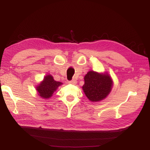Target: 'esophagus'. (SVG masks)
<instances>
[{
  "mask_svg": "<svg viewBox=\"0 0 150 150\" xmlns=\"http://www.w3.org/2000/svg\"><path fill=\"white\" fill-rule=\"evenodd\" d=\"M69 83H71V84H76V83H77V80L76 79H72V81H69Z\"/></svg>",
  "mask_w": 150,
  "mask_h": 150,
  "instance_id": "34e87169",
  "label": "esophagus"
}]
</instances>
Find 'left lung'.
<instances>
[{
  "label": "left lung",
  "mask_w": 150,
  "mask_h": 150,
  "mask_svg": "<svg viewBox=\"0 0 150 150\" xmlns=\"http://www.w3.org/2000/svg\"><path fill=\"white\" fill-rule=\"evenodd\" d=\"M82 89L91 102H99L105 99L111 91L113 81L107 72L89 71L84 76Z\"/></svg>",
  "instance_id": "left-lung-1"
}]
</instances>
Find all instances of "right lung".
Masks as SVG:
<instances>
[{
    "label": "right lung",
    "mask_w": 150,
    "mask_h": 150,
    "mask_svg": "<svg viewBox=\"0 0 150 150\" xmlns=\"http://www.w3.org/2000/svg\"><path fill=\"white\" fill-rule=\"evenodd\" d=\"M62 84L61 82L54 80L51 74H47L44 77L43 80L36 86L35 89L38 96L41 98L48 99L52 97L53 93Z\"/></svg>",
    "instance_id": "obj_1"
}]
</instances>
